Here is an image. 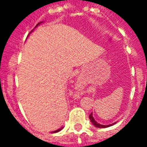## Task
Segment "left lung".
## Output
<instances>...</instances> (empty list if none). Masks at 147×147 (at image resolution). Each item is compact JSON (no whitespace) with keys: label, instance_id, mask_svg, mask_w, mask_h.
I'll use <instances>...</instances> for the list:
<instances>
[{"label":"left lung","instance_id":"left-lung-1","mask_svg":"<svg viewBox=\"0 0 147 147\" xmlns=\"http://www.w3.org/2000/svg\"><path fill=\"white\" fill-rule=\"evenodd\" d=\"M89 118H90V122L93 123V125H94V126H95L96 127H99V128H105V127H110L112 126V125L115 124V123H111V124H109V125H102V124H101V123H98V122L94 120V118L93 117L92 113L90 114Z\"/></svg>","mask_w":147,"mask_h":147}]
</instances>
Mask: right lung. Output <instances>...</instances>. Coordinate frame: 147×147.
<instances>
[{"instance_id":"obj_1","label":"right lung","mask_w":147,"mask_h":147,"mask_svg":"<svg viewBox=\"0 0 147 147\" xmlns=\"http://www.w3.org/2000/svg\"><path fill=\"white\" fill-rule=\"evenodd\" d=\"M42 22H40V23H38V24H37L36 26H35V27H34V28H36V27H38V26H39V25H40V24H42ZM34 30V29H33V30H31V31H30V34L31 33V32H33V30ZM61 129H63V127H61V128H59V129L56 130V131H53V133H55V132H58V131H61Z\"/></svg>"}]
</instances>
